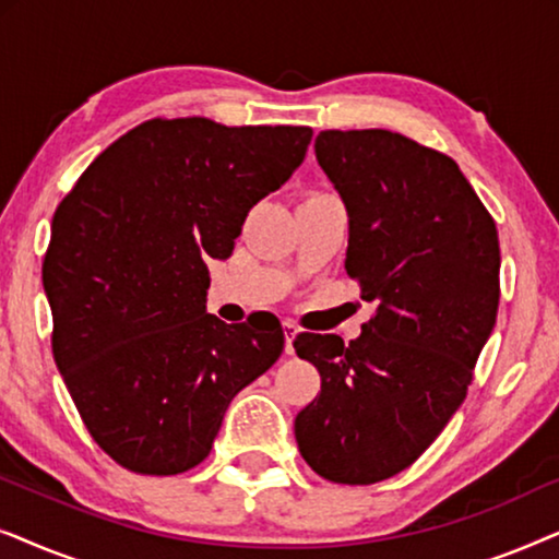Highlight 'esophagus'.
I'll use <instances>...</instances> for the list:
<instances>
[{"instance_id":"1","label":"esophagus","mask_w":559,"mask_h":559,"mask_svg":"<svg viewBox=\"0 0 559 559\" xmlns=\"http://www.w3.org/2000/svg\"><path fill=\"white\" fill-rule=\"evenodd\" d=\"M282 328H285V354L293 356L295 354L293 343H295V335L300 333V328H297L295 323H289V320H287V323H282Z\"/></svg>"}]
</instances>
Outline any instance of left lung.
Returning a JSON list of instances; mask_svg holds the SVG:
<instances>
[{
    "mask_svg": "<svg viewBox=\"0 0 559 559\" xmlns=\"http://www.w3.org/2000/svg\"><path fill=\"white\" fill-rule=\"evenodd\" d=\"M316 157L348 211L346 272L377 312L356 341L300 333L320 394L300 455L333 484L409 468L461 407L499 310V234L455 159L386 129H328Z\"/></svg>",
    "mask_w": 559,
    "mask_h": 559,
    "instance_id": "1",
    "label": "left lung"
}]
</instances>
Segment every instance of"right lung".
<instances>
[{
	"label": "right lung",
	"mask_w": 559,
	"mask_h": 559,
	"mask_svg": "<svg viewBox=\"0 0 559 559\" xmlns=\"http://www.w3.org/2000/svg\"><path fill=\"white\" fill-rule=\"evenodd\" d=\"M310 127L150 119L86 167L52 216L43 287L52 356L106 455L175 476L211 453L228 404L277 361L280 320L205 312L209 259L285 186Z\"/></svg>",
	"instance_id": "1"
}]
</instances>
